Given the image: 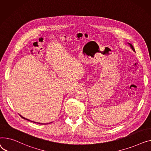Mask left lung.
I'll use <instances>...</instances> for the list:
<instances>
[{"label":"left lung","mask_w":151,"mask_h":151,"mask_svg":"<svg viewBox=\"0 0 151 151\" xmlns=\"http://www.w3.org/2000/svg\"><path fill=\"white\" fill-rule=\"evenodd\" d=\"M129 44H130V47L132 48V49L133 50H134V51H135V49L134 48V46H133L132 45V44H130V43H129Z\"/></svg>","instance_id":"obj_1"}]
</instances>
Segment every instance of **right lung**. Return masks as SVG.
Listing matches in <instances>:
<instances>
[{
	"instance_id": "right-lung-1",
	"label": "right lung",
	"mask_w": 151,
	"mask_h": 151,
	"mask_svg": "<svg viewBox=\"0 0 151 151\" xmlns=\"http://www.w3.org/2000/svg\"><path fill=\"white\" fill-rule=\"evenodd\" d=\"M20 116H21V118H22L23 119H24L28 120V121H31V122H34V123H37V124H42V125H43V124H43V123H40V122H34V121H30V120H29V119H26V118H24L23 116H21V115H20Z\"/></svg>"
}]
</instances>
